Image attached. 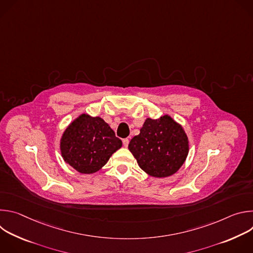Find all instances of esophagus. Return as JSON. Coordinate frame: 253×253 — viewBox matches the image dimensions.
Returning <instances> with one entry per match:
<instances>
[{
    "mask_svg": "<svg viewBox=\"0 0 253 253\" xmlns=\"http://www.w3.org/2000/svg\"><path fill=\"white\" fill-rule=\"evenodd\" d=\"M128 144H129V139L128 138L123 139V145H124V147H128Z\"/></svg>",
    "mask_w": 253,
    "mask_h": 253,
    "instance_id": "1",
    "label": "esophagus"
}]
</instances>
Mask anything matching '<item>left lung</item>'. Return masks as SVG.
Listing matches in <instances>:
<instances>
[{
    "instance_id": "obj_1",
    "label": "left lung",
    "mask_w": 253,
    "mask_h": 253,
    "mask_svg": "<svg viewBox=\"0 0 253 253\" xmlns=\"http://www.w3.org/2000/svg\"><path fill=\"white\" fill-rule=\"evenodd\" d=\"M139 167L153 177H167L181 167L187 157L188 138L170 116L148 118L128 146Z\"/></svg>"
}]
</instances>
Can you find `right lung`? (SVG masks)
Instances as JSON below:
<instances>
[{"instance_id":"add662e5","label":"right lung","mask_w":253,"mask_h":253,"mask_svg":"<svg viewBox=\"0 0 253 253\" xmlns=\"http://www.w3.org/2000/svg\"><path fill=\"white\" fill-rule=\"evenodd\" d=\"M121 146L122 141L102 118L82 114L65 130L60 147L67 163L80 173L91 174Z\"/></svg>"}]
</instances>
